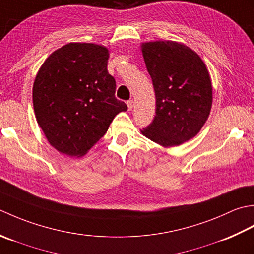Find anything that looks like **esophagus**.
<instances>
[{
  "label": "esophagus",
  "instance_id": "esophagus-1",
  "mask_svg": "<svg viewBox=\"0 0 254 254\" xmlns=\"http://www.w3.org/2000/svg\"><path fill=\"white\" fill-rule=\"evenodd\" d=\"M127 106H128V110H129V111H131L132 108H133V106H134V103H133V101H132V100H129V101L127 102Z\"/></svg>",
  "mask_w": 254,
  "mask_h": 254
}]
</instances>
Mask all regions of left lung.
Segmentation results:
<instances>
[{
    "mask_svg": "<svg viewBox=\"0 0 254 254\" xmlns=\"http://www.w3.org/2000/svg\"><path fill=\"white\" fill-rule=\"evenodd\" d=\"M156 92V116L141 133L162 147H175L199 132L213 104L209 72L184 44L157 40L141 44Z\"/></svg>",
    "mask_w": 254,
    "mask_h": 254,
    "instance_id": "obj_1",
    "label": "left lung"
}]
</instances>
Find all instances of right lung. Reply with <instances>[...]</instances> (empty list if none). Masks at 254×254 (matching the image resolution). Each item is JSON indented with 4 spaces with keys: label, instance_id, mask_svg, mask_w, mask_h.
Segmentation results:
<instances>
[{
    "label": "right lung",
    "instance_id": "1",
    "mask_svg": "<svg viewBox=\"0 0 254 254\" xmlns=\"http://www.w3.org/2000/svg\"><path fill=\"white\" fill-rule=\"evenodd\" d=\"M108 49L70 43L54 51L35 77V116L48 142L60 153L82 157L106 133L127 105L115 97L108 73Z\"/></svg>",
    "mask_w": 254,
    "mask_h": 254
}]
</instances>
